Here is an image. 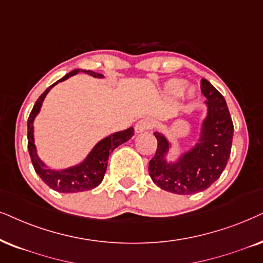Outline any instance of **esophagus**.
I'll use <instances>...</instances> for the list:
<instances>
[{
  "label": "esophagus",
  "instance_id": "obj_1",
  "mask_svg": "<svg viewBox=\"0 0 263 263\" xmlns=\"http://www.w3.org/2000/svg\"><path fill=\"white\" fill-rule=\"evenodd\" d=\"M153 126H154V121L151 120V119H141V120L135 125V131L137 132V134H141V132L151 129Z\"/></svg>",
  "mask_w": 263,
  "mask_h": 263
}]
</instances>
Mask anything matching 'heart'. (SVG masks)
I'll return each mask as SVG.
<instances>
[{
  "label": "heart",
  "instance_id": "heart-1",
  "mask_svg": "<svg viewBox=\"0 0 263 263\" xmlns=\"http://www.w3.org/2000/svg\"><path fill=\"white\" fill-rule=\"evenodd\" d=\"M185 82L183 80H171L167 85H166V91L170 93L171 96H179L184 91ZM188 96H194V88L188 89Z\"/></svg>",
  "mask_w": 263,
  "mask_h": 263
}]
</instances>
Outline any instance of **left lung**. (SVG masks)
I'll return each instance as SVG.
<instances>
[{
	"instance_id": "left-lung-1",
	"label": "left lung",
	"mask_w": 263,
	"mask_h": 263,
	"mask_svg": "<svg viewBox=\"0 0 263 263\" xmlns=\"http://www.w3.org/2000/svg\"><path fill=\"white\" fill-rule=\"evenodd\" d=\"M200 87L208 99V112L194 147L176 161H167L171 143L160 132H154L158 148L149 161V175L158 187L175 194H194L208 189L223 172L231 155L234 127L227 103L208 80L201 79Z\"/></svg>"
}]
</instances>
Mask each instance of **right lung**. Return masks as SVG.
<instances>
[{
  "label": "right lung",
  "mask_w": 263,
  "mask_h": 263,
  "mask_svg": "<svg viewBox=\"0 0 263 263\" xmlns=\"http://www.w3.org/2000/svg\"><path fill=\"white\" fill-rule=\"evenodd\" d=\"M82 71L86 74L93 76V78L103 79L104 76L98 72H95L92 70H82V69H75L66 74L64 78L58 80L52 86L46 89L45 92L40 96L37 101H36L34 108H32L31 112H30L28 119V149L30 158H31L32 166H34L36 174H37L43 182L52 188L53 191L59 193H78V192H85L89 191V189L96 188L97 185L101 184L104 177L105 171H107L108 159L110 153L114 151L116 147L122 144V143L127 142L131 139L132 136L135 135L134 127H129L124 131L115 132L108 137L103 138L99 141L97 144L93 147V149L89 152V154L86 156V159L79 165L71 166V167L63 168V170H51L47 166L45 165L40 156L37 155V151L35 147L34 141V120L36 115L41 110L42 103L45 101L47 93L51 91L53 86H55L58 82L64 81V80L69 79L72 75H76L78 72Z\"/></svg>",
  "instance_id": "add662e5"
}]
</instances>
